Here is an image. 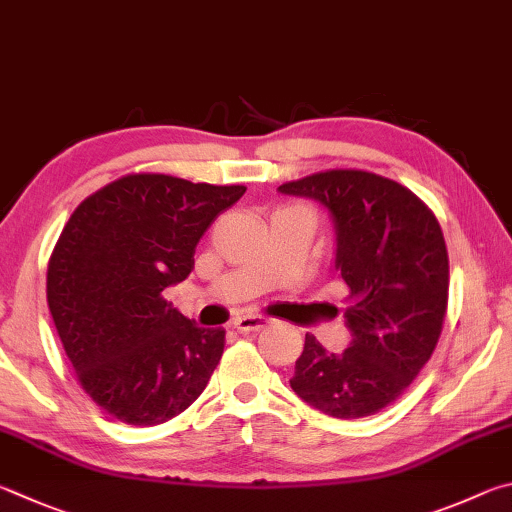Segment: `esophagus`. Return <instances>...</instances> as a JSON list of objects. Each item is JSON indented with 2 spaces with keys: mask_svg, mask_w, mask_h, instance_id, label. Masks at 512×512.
Instances as JSON below:
<instances>
[{
  "mask_svg": "<svg viewBox=\"0 0 512 512\" xmlns=\"http://www.w3.org/2000/svg\"><path fill=\"white\" fill-rule=\"evenodd\" d=\"M270 321L261 315H242L238 319H233V328L238 330V333H256V330L265 328Z\"/></svg>",
  "mask_w": 512,
  "mask_h": 512,
  "instance_id": "1",
  "label": "esophagus"
}]
</instances>
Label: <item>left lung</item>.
<instances>
[{"label": "left lung", "instance_id": "obj_1", "mask_svg": "<svg viewBox=\"0 0 512 512\" xmlns=\"http://www.w3.org/2000/svg\"><path fill=\"white\" fill-rule=\"evenodd\" d=\"M279 191L312 197L333 215L353 333L342 355L306 335L290 387L326 416L378 414L407 391L443 333L450 261L441 224L407 186L369 170H324Z\"/></svg>", "mask_w": 512, "mask_h": 512}]
</instances>
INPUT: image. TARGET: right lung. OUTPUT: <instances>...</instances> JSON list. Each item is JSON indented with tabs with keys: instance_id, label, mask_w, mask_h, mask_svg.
<instances>
[{
	"instance_id": "right-lung-1",
	"label": "right lung",
	"mask_w": 512,
	"mask_h": 512,
	"mask_svg": "<svg viewBox=\"0 0 512 512\" xmlns=\"http://www.w3.org/2000/svg\"><path fill=\"white\" fill-rule=\"evenodd\" d=\"M247 186L132 173L85 197L47 267V301L76 380L121 423L152 427L204 391L224 328H197L164 299L195 247Z\"/></svg>"
}]
</instances>
